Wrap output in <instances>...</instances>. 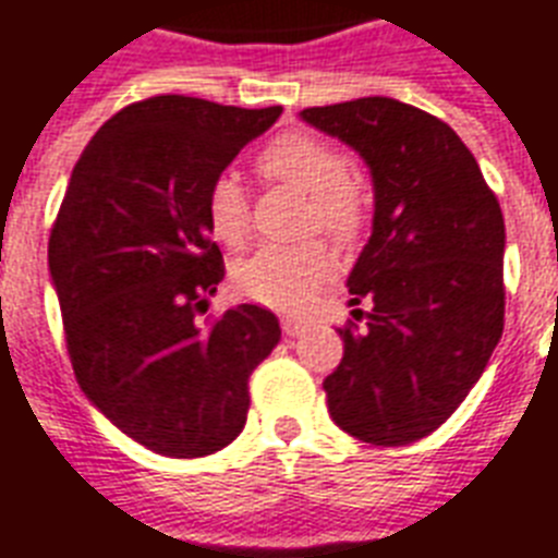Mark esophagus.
<instances>
[{
    "mask_svg": "<svg viewBox=\"0 0 558 558\" xmlns=\"http://www.w3.org/2000/svg\"><path fill=\"white\" fill-rule=\"evenodd\" d=\"M304 322H301V318H283V333L287 336H301L304 333Z\"/></svg>",
    "mask_w": 558,
    "mask_h": 558,
    "instance_id": "1",
    "label": "esophagus"
}]
</instances>
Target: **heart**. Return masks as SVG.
<instances>
[{
	"label": "heart",
	"instance_id": "heart-1",
	"mask_svg": "<svg viewBox=\"0 0 558 558\" xmlns=\"http://www.w3.org/2000/svg\"><path fill=\"white\" fill-rule=\"evenodd\" d=\"M257 172L269 184L307 195L310 233H327L336 242H356L368 228L372 202L354 178L351 157L330 140L310 131H289L271 140L257 157ZM204 225L225 248H242L251 233L245 190L231 175H216L204 193ZM336 254L325 242L298 248H260L231 271L236 295L275 310H304L333 278Z\"/></svg>",
	"mask_w": 558,
	"mask_h": 558
}]
</instances>
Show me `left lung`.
<instances>
[{
  "mask_svg": "<svg viewBox=\"0 0 558 558\" xmlns=\"http://www.w3.org/2000/svg\"><path fill=\"white\" fill-rule=\"evenodd\" d=\"M301 117L372 166L374 231L325 377L330 418L368 445H410L457 412L504 333V213L457 131L398 99L339 101Z\"/></svg>",
  "mask_w": 558,
  "mask_h": 558,
  "instance_id": "left-lung-1",
  "label": "left lung"
}]
</instances>
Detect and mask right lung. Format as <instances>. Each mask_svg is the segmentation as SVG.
Here are the masks:
<instances>
[{
  "instance_id": "add662e5",
  "label": "right lung",
  "mask_w": 558,
  "mask_h": 558,
  "mask_svg": "<svg viewBox=\"0 0 558 558\" xmlns=\"http://www.w3.org/2000/svg\"><path fill=\"white\" fill-rule=\"evenodd\" d=\"M278 117L193 96L134 101L84 148L54 216L49 269L72 372L119 430L163 457L231 445L251 374L280 342L257 304L198 318L225 278L207 184Z\"/></svg>"
}]
</instances>
